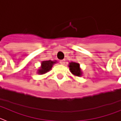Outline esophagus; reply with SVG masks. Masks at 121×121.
Listing matches in <instances>:
<instances>
[{
	"label": "esophagus",
	"mask_w": 121,
	"mask_h": 121,
	"mask_svg": "<svg viewBox=\"0 0 121 121\" xmlns=\"http://www.w3.org/2000/svg\"><path fill=\"white\" fill-rule=\"evenodd\" d=\"M65 60H60V64H62V65H64V64H65Z\"/></svg>",
	"instance_id": "1"
}]
</instances>
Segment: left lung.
<instances>
[{"label":"left lung","instance_id":"8db88e82","mask_svg":"<svg viewBox=\"0 0 121 121\" xmlns=\"http://www.w3.org/2000/svg\"><path fill=\"white\" fill-rule=\"evenodd\" d=\"M79 64L76 62H71L70 63L69 67H70V71L74 75L77 76H81L82 74L81 68L79 67Z\"/></svg>","mask_w":121,"mask_h":121}]
</instances>
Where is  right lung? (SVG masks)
Masks as SVG:
<instances>
[{
    "label": "right lung",
    "instance_id": "obj_1",
    "mask_svg": "<svg viewBox=\"0 0 121 121\" xmlns=\"http://www.w3.org/2000/svg\"><path fill=\"white\" fill-rule=\"evenodd\" d=\"M56 63V62L51 61V60H46V61L42 62L41 67L39 70V73L40 74H44L48 72L51 70L53 64Z\"/></svg>",
    "mask_w": 121,
    "mask_h": 121
}]
</instances>
